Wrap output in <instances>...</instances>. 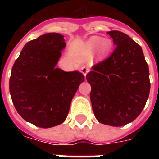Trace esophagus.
<instances>
[{
	"label": "esophagus",
	"instance_id": "obj_1",
	"mask_svg": "<svg viewBox=\"0 0 159 159\" xmlns=\"http://www.w3.org/2000/svg\"><path fill=\"white\" fill-rule=\"evenodd\" d=\"M89 71H90V69L88 68V67H82V72L83 73V75H84V76H86V75H87V73L89 72Z\"/></svg>",
	"mask_w": 159,
	"mask_h": 159
}]
</instances>
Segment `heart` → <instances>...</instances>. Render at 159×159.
Instances as JSON below:
<instances>
[{"label": "heart", "mask_w": 159, "mask_h": 159, "mask_svg": "<svg viewBox=\"0 0 159 159\" xmlns=\"http://www.w3.org/2000/svg\"><path fill=\"white\" fill-rule=\"evenodd\" d=\"M85 48L88 52L96 49L97 58L102 59L107 57L113 48V42L110 39H102L99 36H92L85 43Z\"/></svg>", "instance_id": "heart-1"}]
</instances>
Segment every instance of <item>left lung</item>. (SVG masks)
<instances>
[{"instance_id": "left-lung-1", "label": "left lung", "mask_w": 159, "mask_h": 159, "mask_svg": "<svg viewBox=\"0 0 159 159\" xmlns=\"http://www.w3.org/2000/svg\"><path fill=\"white\" fill-rule=\"evenodd\" d=\"M107 34L116 48L86 78L92 87L90 98L97 120L116 127L132 122L143 111L150 92L149 71L138 43L120 31Z\"/></svg>"}]
</instances>
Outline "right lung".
I'll use <instances>...</instances> for the list:
<instances>
[{
    "label": "right lung",
    "instance_id": "1",
    "mask_svg": "<svg viewBox=\"0 0 159 159\" xmlns=\"http://www.w3.org/2000/svg\"><path fill=\"white\" fill-rule=\"evenodd\" d=\"M66 47L64 36L44 34L24 46L14 63L10 93L20 116L40 128L63 123L84 75L56 67Z\"/></svg>",
    "mask_w": 159,
    "mask_h": 159
}]
</instances>
